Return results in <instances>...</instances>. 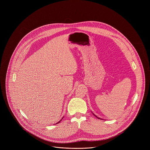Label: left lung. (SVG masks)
<instances>
[{
  "label": "left lung",
  "instance_id": "1",
  "mask_svg": "<svg viewBox=\"0 0 150 150\" xmlns=\"http://www.w3.org/2000/svg\"><path fill=\"white\" fill-rule=\"evenodd\" d=\"M93 115H94V116H96V117H97V118H98V119H100V118H99V117H97V116H96V115H94V113H93Z\"/></svg>",
  "mask_w": 150,
  "mask_h": 150
}]
</instances>
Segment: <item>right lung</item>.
<instances>
[{"instance_id":"obj_1","label":"right lung","mask_w":150,"mask_h":150,"mask_svg":"<svg viewBox=\"0 0 150 150\" xmlns=\"http://www.w3.org/2000/svg\"><path fill=\"white\" fill-rule=\"evenodd\" d=\"M63 118H62V119H63ZM62 119H61V120H60V121H59V122H57V123H56V124H57V123H60V121H61V120H62Z\"/></svg>"}]
</instances>
